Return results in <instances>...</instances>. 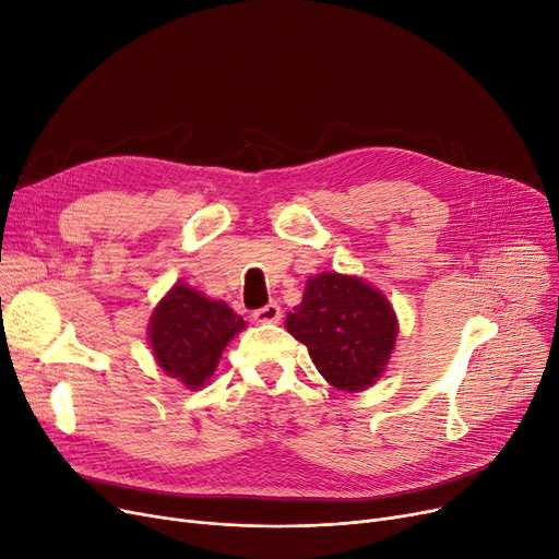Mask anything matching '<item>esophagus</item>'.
<instances>
[{
	"mask_svg": "<svg viewBox=\"0 0 559 559\" xmlns=\"http://www.w3.org/2000/svg\"><path fill=\"white\" fill-rule=\"evenodd\" d=\"M252 318H254L257 323H277L280 318H282V309H280L277 302H269V305L261 307V309H254Z\"/></svg>",
	"mask_w": 559,
	"mask_h": 559,
	"instance_id": "1",
	"label": "esophagus"
}]
</instances>
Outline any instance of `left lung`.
I'll return each instance as SVG.
<instances>
[{"label":"left lung","instance_id":"8db88e82","mask_svg":"<svg viewBox=\"0 0 559 559\" xmlns=\"http://www.w3.org/2000/svg\"><path fill=\"white\" fill-rule=\"evenodd\" d=\"M286 330L338 391H364L386 370L397 318L380 288L359 277L321 273L307 280L302 302L288 311Z\"/></svg>","mask_w":559,"mask_h":559}]
</instances>
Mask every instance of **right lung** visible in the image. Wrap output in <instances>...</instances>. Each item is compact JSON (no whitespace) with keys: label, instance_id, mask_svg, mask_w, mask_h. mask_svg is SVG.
<instances>
[{"label":"right lung","instance_id":"add662e5","mask_svg":"<svg viewBox=\"0 0 559 559\" xmlns=\"http://www.w3.org/2000/svg\"><path fill=\"white\" fill-rule=\"evenodd\" d=\"M243 328V318L225 302L177 282L154 307L147 336L156 364L186 389H200L214 376L225 345Z\"/></svg>","mask_w":559,"mask_h":559}]
</instances>
